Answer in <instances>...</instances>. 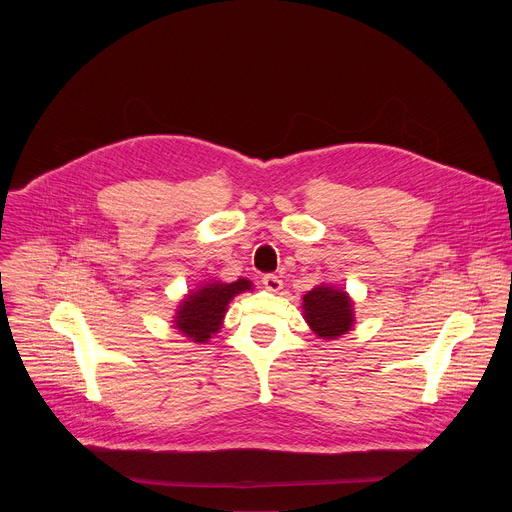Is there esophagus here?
<instances>
[{
  "mask_svg": "<svg viewBox=\"0 0 512 512\" xmlns=\"http://www.w3.org/2000/svg\"><path fill=\"white\" fill-rule=\"evenodd\" d=\"M263 287L267 289V291H273V294H277V291L283 287V281L277 277V275H273V273H267V275H263Z\"/></svg>",
  "mask_w": 512,
  "mask_h": 512,
  "instance_id": "34e87169",
  "label": "esophagus"
}]
</instances>
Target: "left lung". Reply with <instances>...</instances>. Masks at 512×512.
<instances>
[{"label": "left lung", "mask_w": 512, "mask_h": 512, "mask_svg": "<svg viewBox=\"0 0 512 512\" xmlns=\"http://www.w3.org/2000/svg\"><path fill=\"white\" fill-rule=\"evenodd\" d=\"M304 318L320 338L334 340L354 326V304L344 289L318 285L304 296Z\"/></svg>", "instance_id": "8db88e82"}]
</instances>
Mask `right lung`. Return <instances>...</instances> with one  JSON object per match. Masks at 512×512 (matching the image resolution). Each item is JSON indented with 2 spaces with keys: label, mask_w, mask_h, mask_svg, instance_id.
Instances as JSON below:
<instances>
[{
  "label": "right lung",
  "mask_w": 512,
  "mask_h": 512,
  "mask_svg": "<svg viewBox=\"0 0 512 512\" xmlns=\"http://www.w3.org/2000/svg\"><path fill=\"white\" fill-rule=\"evenodd\" d=\"M251 287L253 283L241 277L233 283L208 281L198 289H192L176 310V328L192 342L204 344L212 334L221 330L229 302Z\"/></svg>",
  "instance_id": "obj_1"
}]
</instances>
